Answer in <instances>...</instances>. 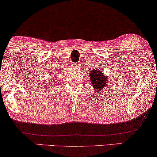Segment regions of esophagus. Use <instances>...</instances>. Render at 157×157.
<instances>
[{
	"label": "esophagus",
	"mask_w": 157,
	"mask_h": 157,
	"mask_svg": "<svg viewBox=\"0 0 157 157\" xmlns=\"http://www.w3.org/2000/svg\"><path fill=\"white\" fill-rule=\"evenodd\" d=\"M71 66H72V67H77V66H78V63H71Z\"/></svg>",
	"instance_id": "34e87169"
}]
</instances>
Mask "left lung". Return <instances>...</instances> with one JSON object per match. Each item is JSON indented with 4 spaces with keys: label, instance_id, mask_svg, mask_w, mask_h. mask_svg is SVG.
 <instances>
[{
    "label": "left lung",
    "instance_id": "1",
    "mask_svg": "<svg viewBox=\"0 0 157 157\" xmlns=\"http://www.w3.org/2000/svg\"><path fill=\"white\" fill-rule=\"evenodd\" d=\"M89 78L91 82L93 88H94L98 93L106 89L107 86H108L109 79L105 76L103 73V70H100L99 68H94L90 70Z\"/></svg>",
    "mask_w": 157,
    "mask_h": 157
}]
</instances>
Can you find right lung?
<instances>
[{"mask_svg":"<svg viewBox=\"0 0 157 157\" xmlns=\"http://www.w3.org/2000/svg\"><path fill=\"white\" fill-rule=\"evenodd\" d=\"M55 80V79H54V78H52V80L50 81V84H52V83L55 84V83H56V82H56V80Z\"/></svg>","mask_w":157,"mask_h":157,"instance_id":"add662e5","label":"right lung"}]
</instances>
